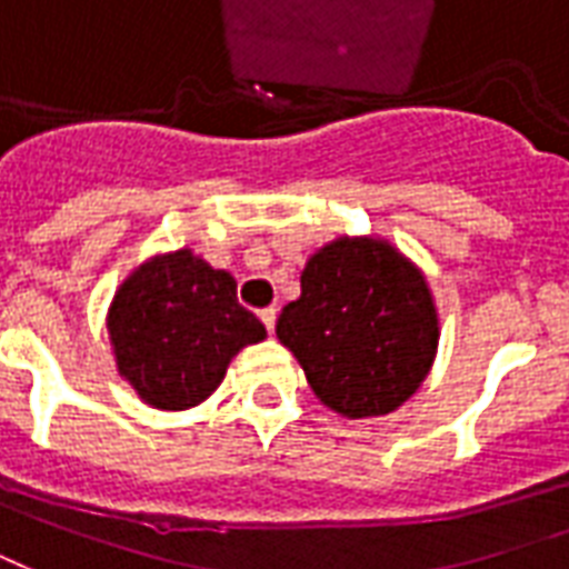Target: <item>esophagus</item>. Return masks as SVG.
Listing matches in <instances>:
<instances>
[{"label": "esophagus", "mask_w": 569, "mask_h": 569, "mask_svg": "<svg viewBox=\"0 0 569 569\" xmlns=\"http://www.w3.org/2000/svg\"><path fill=\"white\" fill-rule=\"evenodd\" d=\"M260 320H263V327H267L269 332L276 330V309L269 306V309H260Z\"/></svg>", "instance_id": "34e87169"}]
</instances>
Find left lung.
I'll use <instances>...</instances> for the list:
<instances>
[{"instance_id": "1", "label": "left lung", "mask_w": 569, "mask_h": 569, "mask_svg": "<svg viewBox=\"0 0 569 569\" xmlns=\"http://www.w3.org/2000/svg\"><path fill=\"white\" fill-rule=\"evenodd\" d=\"M276 336L341 417H381L417 392L438 350L429 284L383 239L341 237L302 269Z\"/></svg>"}]
</instances>
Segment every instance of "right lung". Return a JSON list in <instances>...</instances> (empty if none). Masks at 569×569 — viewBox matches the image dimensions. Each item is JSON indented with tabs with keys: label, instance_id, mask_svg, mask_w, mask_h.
<instances>
[{
	"label": "right lung",
	"instance_id": "obj_1",
	"mask_svg": "<svg viewBox=\"0 0 569 569\" xmlns=\"http://www.w3.org/2000/svg\"><path fill=\"white\" fill-rule=\"evenodd\" d=\"M107 330L119 375L161 411L207 399L246 345L267 336L237 300V281L188 249L134 269L117 290Z\"/></svg>",
	"mask_w": 569,
	"mask_h": 569
}]
</instances>
